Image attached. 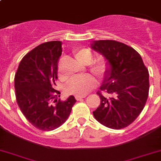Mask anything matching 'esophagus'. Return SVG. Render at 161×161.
<instances>
[{"label": "esophagus", "instance_id": "1", "mask_svg": "<svg viewBox=\"0 0 161 161\" xmlns=\"http://www.w3.org/2000/svg\"><path fill=\"white\" fill-rule=\"evenodd\" d=\"M86 96H79V95H76V96H75V98H76L77 100H81L82 99L86 97Z\"/></svg>", "mask_w": 161, "mask_h": 161}]
</instances>
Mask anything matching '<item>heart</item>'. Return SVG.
Masks as SVG:
<instances>
[{"instance_id":"b5f03b06","label":"heart","mask_w":161,"mask_h":161,"mask_svg":"<svg viewBox=\"0 0 161 161\" xmlns=\"http://www.w3.org/2000/svg\"><path fill=\"white\" fill-rule=\"evenodd\" d=\"M75 57L82 64H90L93 60V54L87 48H79L75 51ZM108 63L103 58L97 59L91 63L90 69L97 76L102 77L108 70ZM96 85V79L91 75L74 77L65 85V92L69 94L86 96Z\"/></svg>"}]
</instances>
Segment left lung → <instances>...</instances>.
Here are the masks:
<instances>
[{
    "instance_id": "left-lung-1",
    "label": "left lung",
    "mask_w": 161,
    "mask_h": 161,
    "mask_svg": "<svg viewBox=\"0 0 161 161\" xmlns=\"http://www.w3.org/2000/svg\"><path fill=\"white\" fill-rule=\"evenodd\" d=\"M91 47L108 63L98 92L100 106L93 112L104 126L120 130L130 125L144 108L149 92V74L142 57L133 47L115 40H95Z\"/></svg>"
}]
</instances>
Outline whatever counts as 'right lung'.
<instances>
[{"label": "right lung", "instance_id": "1", "mask_svg": "<svg viewBox=\"0 0 161 161\" xmlns=\"http://www.w3.org/2000/svg\"><path fill=\"white\" fill-rule=\"evenodd\" d=\"M61 52V41L41 44L25 55L15 74L18 104L29 122L41 130H53L63 125L76 102L74 96L57 101L60 92L53 87Z\"/></svg>", "mask_w": 161, "mask_h": 161}]
</instances>
